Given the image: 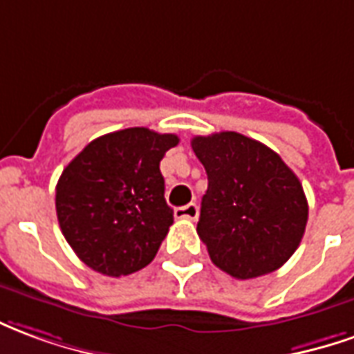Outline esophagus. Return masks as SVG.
Returning <instances> with one entry per match:
<instances>
[{"instance_id": "34e87169", "label": "esophagus", "mask_w": 354, "mask_h": 354, "mask_svg": "<svg viewBox=\"0 0 354 354\" xmlns=\"http://www.w3.org/2000/svg\"><path fill=\"white\" fill-rule=\"evenodd\" d=\"M175 217L177 219H189V221H194L198 217V205L196 204H187L183 207H177L175 209Z\"/></svg>"}]
</instances>
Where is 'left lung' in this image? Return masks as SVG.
Wrapping results in <instances>:
<instances>
[{
	"label": "left lung",
	"instance_id": "left-lung-1",
	"mask_svg": "<svg viewBox=\"0 0 354 354\" xmlns=\"http://www.w3.org/2000/svg\"><path fill=\"white\" fill-rule=\"evenodd\" d=\"M207 173L198 236L213 265L240 280L280 269L301 242L309 205L274 150L234 131L194 137Z\"/></svg>",
	"mask_w": 354,
	"mask_h": 354
}]
</instances>
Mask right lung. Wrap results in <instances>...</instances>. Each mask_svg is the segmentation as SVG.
I'll return each mask as SVG.
<instances>
[{
  "label": "right lung",
  "mask_w": 354,
  "mask_h": 354,
  "mask_svg": "<svg viewBox=\"0 0 354 354\" xmlns=\"http://www.w3.org/2000/svg\"><path fill=\"white\" fill-rule=\"evenodd\" d=\"M173 133L129 127L91 141L57 183V217L70 248L93 270L125 277L147 267L173 223L160 162Z\"/></svg>",
  "instance_id": "1"
}]
</instances>
